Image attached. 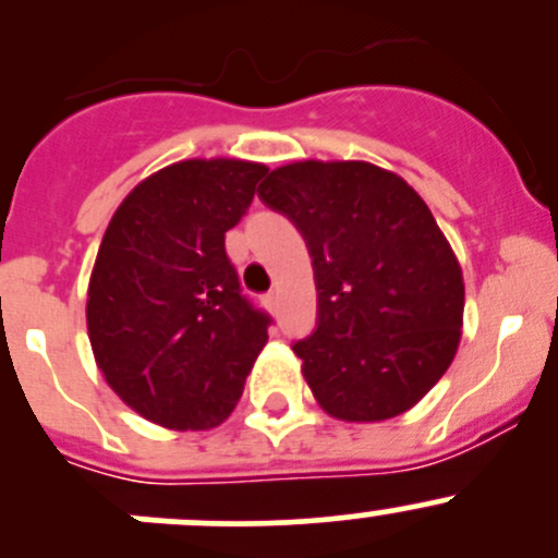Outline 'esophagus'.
Segmentation results:
<instances>
[{
    "instance_id": "34e87169",
    "label": "esophagus",
    "mask_w": 558,
    "mask_h": 558,
    "mask_svg": "<svg viewBox=\"0 0 558 558\" xmlns=\"http://www.w3.org/2000/svg\"><path fill=\"white\" fill-rule=\"evenodd\" d=\"M264 305H267L269 311H275V307H278V294H275V291H269V294L264 296Z\"/></svg>"
}]
</instances>
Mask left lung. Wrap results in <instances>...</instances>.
<instances>
[{
  "instance_id": "1",
  "label": "left lung",
  "mask_w": 558,
  "mask_h": 558,
  "mask_svg": "<svg viewBox=\"0 0 558 558\" xmlns=\"http://www.w3.org/2000/svg\"><path fill=\"white\" fill-rule=\"evenodd\" d=\"M313 258L318 318L296 340L302 375L340 421L413 408L451 367L464 280L426 202L367 161H294L258 185Z\"/></svg>"
}]
</instances>
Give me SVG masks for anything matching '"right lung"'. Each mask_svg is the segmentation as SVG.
Returning a JSON list of instances; mask_svg holds the SVG:
<instances>
[{
  "mask_svg": "<svg viewBox=\"0 0 558 558\" xmlns=\"http://www.w3.org/2000/svg\"><path fill=\"white\" fill-rule=\"evenodd\" d=\"M267 167L189 159L145 178L112 216L92 283L88 340L112 391L167 429H210L238 404L267 342L227 256V232Z\"/></svg>",
  "mask_w": 558,
  "mask_h": 558,
  "instance_id": "add662e5",
  "label": "right lung"
}]
</instances>
